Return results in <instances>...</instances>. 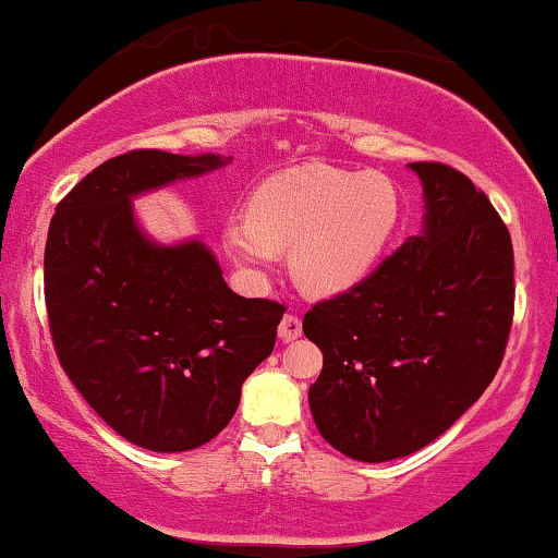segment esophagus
<instances>
[{
	"label": "esophagus",
	"mask_w": 558,
	"mask_h": 558,
	"mask_svg": "<svg viewBox=\"0 0 558 558\" xmlns=\"http://www.w3.org/2000/svg\"><path fill=\"white\" fill-rule=\"evenodd\" d=\"M278 338L283 340V343H291V340L301 338V319L296 317V314H286V317L280 319Z\"/></svg>",
	"instance_id": "obj_1"
}]
</instances>
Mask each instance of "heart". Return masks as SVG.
I'll return each mask as SVG.
<instances>
[{"label":"heart","instance_id":"obj_1","mask_svg":"<svg viewBox=\"0 0 558 558\" xmlns=\"http://www.w3.org/2000/svg\"><path fill=\"white\" fill-rule=\"evenodd\" d=\"M400 220V194L381 173L301 166L265 179L246 218L223 226V250L252 272L291 250V270L308 293L332 296L366 278Z\"/></svg>","mask_w":558,"mask_h":558}]
</instances>
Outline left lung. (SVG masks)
Segmentation results:
<instances>
[{
  "label": "left lung",
  "mask_w": 558,
  "mask_h": 558,
  "mask_svg": "<svg viewBox=\"0 0 558 558\" xmlns=\"http://www.w3.org/2000/svg\"><path fill=\"white\" fill-rule=\"evenodd\" d=\"M408 166L424 186L421 236L304 317L325 359L308 387L314 424L361 462L445 434L499 372L514 314L512 239L486 194L452 166Z\"/></svg>",
  "instance_id": "1"
}]
</instances>
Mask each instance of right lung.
Instances as JSON below:
<instances>
[{"label":"right lung","mask_w":558,"mask_h":558,"mask_svg":"<svg viewBox=\"0 0 558 558\" xmlns=\"http://www.w3.org/2000/svg\"><path fill=\"white\" fill-rule=\"evenodd\" d=\"M228 160L124 153L87 173L49 226L44 293L59 364L113 432L150 452L223 432L286 312L233 293L203 241L158 244L134 218V197Z\"/></svg>","instance_id":"add662e5"}]
</instances>
